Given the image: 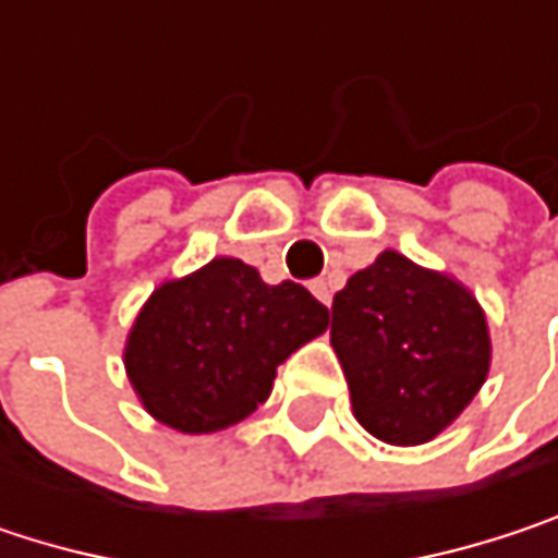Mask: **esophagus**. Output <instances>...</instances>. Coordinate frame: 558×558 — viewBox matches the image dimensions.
<instances>
[{"mask_svg":"<svg viewBox=\"0 0 558 558\" xmlns=\"http://www.w3.org/2000/svg\"><path fill=\"white\" fill-rule=\"evenodd\" d=\"M310 290L316 293V300L319 303H332V287H329V280H323V278H316V280H310Z\"/></svg>","mask_w":558,"mask_h":558,"instance_id":"esophagus-1","label":"esophagus"}]
</instances>
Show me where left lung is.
<instances>
[{"instance_id": "1", "label": "left lung", "mask_w": 558, "mask_h": 558, "mask_svg": "<svg viewBox=\"0 0 558 558\" xmlns=\"http://www.w3.org/2000/svg\"><path fill=\"white\" fill-rule=\"evenodd\" d=\"M329 339L355 420L390 446L439 436L492 368L478 300L459 280L390 248L336 293Z\"/></svg>"}]
</instances>
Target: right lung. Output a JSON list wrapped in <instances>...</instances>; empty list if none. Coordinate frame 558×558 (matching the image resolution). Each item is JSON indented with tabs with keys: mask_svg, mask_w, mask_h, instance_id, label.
I'll return each mask as SVG.
<instances>
[{
	"mask_svg": "<svg viewBox=\"0 0 558 558\" xmlns=\"http://www.w3.org/2000/svg\"><path fill=\"white\" fill-rule=\"evenodd\" d=\"M329 310L300 283H265L239 258L161 283L142 306L125 372L145 410L170 429H226L275 388L280 362L326 332Z\"/></svg>",
	"mask_w": 558,
	"mask_h": 558,
	"instance_id": "add662e5",
	"label": "right lung"
}]
</instances>
